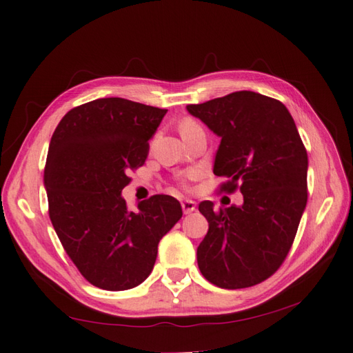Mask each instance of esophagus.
Segmentation results:
<instances>
[{"mask_svg": "<svg viewBox=\"0 0 353 353\" xmlns=\"http://www.w3.org/2000/svg\"><path fill=\"white\" fill-rule=\"evenodd\" d=\"M182 209H183V214H191L192 211H196V201L183 200L182 201Z\"/></svg>", "mask_w": 353, "mask_h": 353, "instance_id": "1", "label": "esophagus"}]
</instances>
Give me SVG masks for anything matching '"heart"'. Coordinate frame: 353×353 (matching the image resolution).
Here are the masks:
<instances>
[{
    "mask_svg": "<svg viewBox=\"0 0 353 353\" xmlns=\"http://www.w3.org/2000/svg\"><path fill=\"white\" fill-rule=\"evenodd\" d=\"M196 129H201V127L196 121V119H192V118H185V119H182L181 124H179V130H181L182 134L188 133L191 130H196ZM196 174H197V172H194V176H196Z\"/></svg>",
    "mask_w": 353,
    "mask_h": 353,
    "instance_id": "1",
    "label": "heart"
}]
</instances>
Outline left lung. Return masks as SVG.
Masks as SVG:
<instances>
[{"label": "left lung", "mask_w": 353, "mask_h": 353, "mask_svg": "<svg viewBox=\"0 0 353 353\" xmlns=\"http://www.w3.org/2000/svg\"><path fill=\"white\" fill-rule=\"evenodd\" d=\"M221 138L214 174L228 181L220 192L238 188L243 206L214 211L201 201L209 223L197 247L201 274L220 288L238 290L277 272L294 241L308 200V154L294 119L279 100L238 91L186 106Z\"/></svg>", "instance_id": "1"}]
</instances>
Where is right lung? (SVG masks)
Segmentation results:
<instances>
[{
    "mask_svg": "<svg viewBox=\"0 0 353 353\" xmlns=\"http://www.w3.org/2000/svg\"><path fill=\"white\" fill-rule=\"evenodd\" d=\"M165 114L118 97L99 99L71 109L52 133L43 171L50 220L94 287L124 291L144 282L161 238L182 219L171 196L156 194L138 212L121 197Z\"/></svg>",
    "mask_w": 353,
    "mask_h": 353,
    "instance_id": "1",
    "label": "right lung"
}]
</instances>
